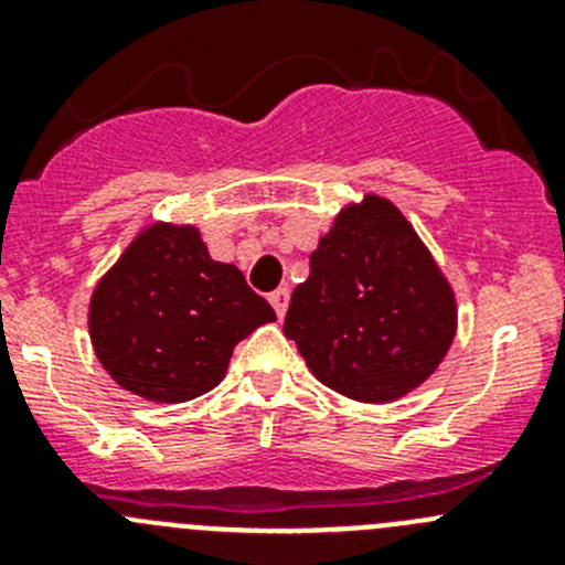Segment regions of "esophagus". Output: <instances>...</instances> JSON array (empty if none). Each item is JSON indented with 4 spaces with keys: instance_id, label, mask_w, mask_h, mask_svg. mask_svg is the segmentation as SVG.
<instances>
[{
    "instance_id": "34e87169",
    "label": "esophagus",
    "mask_w": 565,
    "mask_h": 565,
    "mask_svg": "<svg viewBox=\"0 0 565 565\" xmlns=\"http://www.w3.org/2000/svg\"><path fill=\"white\" fill-rule=\"evenodd\" d=\"M267 300H270V306L276 309V315L284 317V315H287V306H289V289L287 287L276 289V292L267 295Z\"/></svg>"
}]
</instances>
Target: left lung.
<instances>
[{
    "mask_svg": "<svg viewBox=\"0 0 565 565\" xmlns=\"http://www.w3.org/2000/svg\"><path fill=\"white\" fill-rule=\"evenodd\" d=\"M309 265L284 335L319 383L383 404L435 374L457 335V298L396 204L377 193L347 204Z\"/></svg>",
    "mask_w": 565,
    "mask_h": 565,
    "instance_id": "1",
    "label": "left lung"
}]
</instances>
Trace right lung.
I'll return each instance as SVG.
<instances>
[{"instance_id": "1", "label": "right lung", "mask_w": 565, "mask_h": 565, "mask_svg": "<svg viewBox=\"0 0 565 565\" xmlns=\"http://www.w3.org/2000/svg\"><path fill=\"white\" fill-rule=\"evenodd\" d=\"M276 311L235 265L215 262L196 226L152 224L89 300V339L117 385L177 404L224 380L237 341Z\"/></svg>"}]
</instances>
